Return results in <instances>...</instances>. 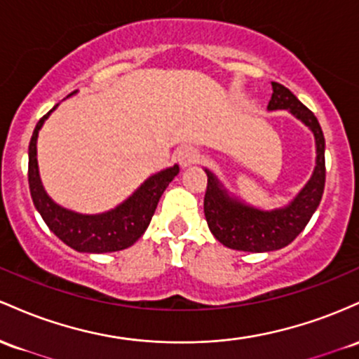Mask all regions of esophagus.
Masks as SVG:
<instances>
[{
    "label": "esophagus",
    "mask_w": 359,
    "mask_h": 359,
    "mask_svg": "<svg viewBox=\"0 0 359 359\" xmlns=\"http://www.w3.org/2000/svg\"><path fill=\"white\" fill-rule=\"evenodd\" d=\"M198 159H200V154L195 147L184 146L183 149H180L178 161L183 168H188V166H191V164L198 163Z\"/></svg>",
    "instance_id": "esophagus-1"
}]
</instances>
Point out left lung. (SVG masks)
I'll return each mask as SVG.
<instances>
[{"label":"left lung","instance_id":"8db88e82","mask_svg":"<svg viewBox=\"0 0 359 359\" xmlns=\"http://www.w3.org/2000/svg\"><path fill=\"white\" fill-rule=\"evenodd\" d=\"M271 86L273 95L268 103V110H288L304 126H307L316 137V169L299 195L287 207L275 210H261L233 198L219 178L205 169L208 183L203 210L208 229L219 243L237 251L269 252L288 245L312 219L324 193L325 140L319 122L288 88L280 83H271Z\"/></svg>","mask_w":359,"mask_h":359}]
</instances>
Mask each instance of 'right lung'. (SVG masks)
Returning a JSON list of instances; mask_svg holds the SVG:
<instances>
[{"instance_id":"right-lung-1","label":"right lung","mask_w":359,"mask_h":359,"mask_svg":"<svg viewBox=\"0 0 359 359\" xmlns=\"http://www.w3.org/2000/svg\"><path fill=\"white\" fill-rule=\"evenodd\" d=\"M55 108L57 104L50 111H54ZM50 111L39 120L37 127L32 134L30 146H28V187H30V195L35 208L42 215L47 227L64 244L76 251L102 255V252L122 251V249L130 248L146 232L161 195L180 172V166L175 164L172 168L163 169V171L152 175L132 193V196H128L114 210L96 213V215H84V213L67 210L47 195L39 176L37 137Z\"/></svg>"}]
</instances>
